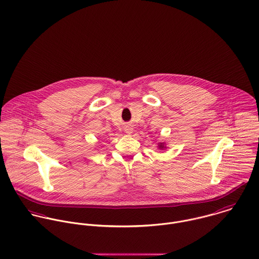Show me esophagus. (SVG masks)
Masks as SVG:
<instances>
[{
	"instance_id": "obj_1",
	"label": "esophagus",
	"mask_w": 259,
	"mask_h": 259,
	"mask_svg": "<svg viewBox=\"0 0 259 259\" xmlns=\"http://www.w3.org/2000/svg\"><path fill=\"white\" fill-rule=\"evenodd\" d=\"M133 131H134V127H133L132 125H126V126L124 127V132H125L126 134H128V135H131V134L133 133Z\"/></svg>"
}]
</instances>
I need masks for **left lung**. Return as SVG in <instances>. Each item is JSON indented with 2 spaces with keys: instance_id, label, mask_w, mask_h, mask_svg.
Returning a JSON list of instances; mask_svg holds the SVG:
<instances>
[{
  "instance_id": "left-lung-1",
  "label": "left lung",
  "mask_w": 259,
  "mask_h": 259,
  "mask_svg": "<svg viewBox=\"0 0 259 259\" xmlns=\"http://www.w3.org/2000/svg\"><path fill=\"white\" fill-rule=\"evenodd\" d=\"M159 149H162V150H163V149H166V147L164 146L163 143H161V144H159Z\"/></svg>"
}]
</instances>
